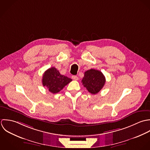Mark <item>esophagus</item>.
I'll use <instances>...</instances> for the list:
<instances>
[{
	"instance_id": "esophagus-1",
	"label": "esophagus",
	"mask_w": 150,
	"mask_h": 150,
	"mask_svg": "<svg viewBox=\"0 0 150 150\" xmlns=\"http://www.w3.org/2000/svg\"><path fill=\"white\" fill-rule=\"evenodd\" d=\"M72 79H74L75 81H77L78 79V77L77 76H76V75H73L72 76Z\"/></svg>"
}]
</instances>
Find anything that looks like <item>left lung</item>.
I'll list each match as a JSON object with an SVG mask.
<instances>
[{"instance_id":"left-lung-1","label":"left lung","mask_w":150,"mask_h":150,"mask_svg":"<svg viewBox=\"0 0 150 150\" xmlns=\"http://www.w3.org/2000/svg\"><path fill=\"white\" fill-rule=\"evenodd\" d=\"M82 82L83 86L87 89L89 93L96 94L104 86L105 78L101 71L90 69L85 72Z\"/></svg>"}]
</instances>
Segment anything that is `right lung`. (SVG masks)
Returning <instances> with one entry per match:
<instances>
[{"label": "right lung", "instance_id": "obj_1", "mask_svg": "<svg viewBox=\"0 0 150 150\" xmlns=\"http://www.w3.org/2000/svg\"><path fill=\"white\" fill-rule=\"evenodd\" d=\"M71 81V78L61 75L59 71L54 67L46 70L42 78L43 86L53 94L59 92Z\"/></svg>", "mask_w": 150, "mask_h": 150}]
</instances>
